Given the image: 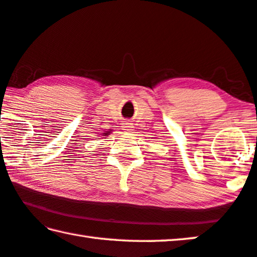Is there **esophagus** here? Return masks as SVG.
Listing matches in <instances>:
<instances>
[{"mask_svg": "<svg viewBox=\"0 0 257 257\" xmlns=\"http://www.w3.org/2000/svg\"><path fill=\"white\" fill-rule=\"evenodd\" d=\"M133 123L130 121H125L123 125H122V129H123L124 133H132L133 132Z\"/></svg>", "mask_w": 257, "mask_h": 257, "instance_id": "34e87169", "label": "esophagus"}]
</instances>
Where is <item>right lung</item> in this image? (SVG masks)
Wrapping results in <instances>:
<instances>
[{
    "label": "right lung",
    "mask_w": 257,
    "mask_h": 257,
    "mask_svg": "<svg viewBox=\"0 0 257 257\" xmlns=\"http://www.w3.org/2000/svg\"><path fill=\"white\" fill-rule=\"evenodd\" d=\"M109 132H111V130H108V132H106V133H103V135H104V136H108Z\"/></svg>",
    "instance_id": "right-lung-1"
}]
</instances>
